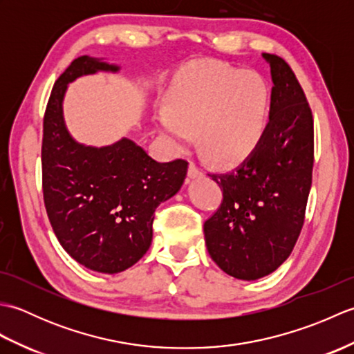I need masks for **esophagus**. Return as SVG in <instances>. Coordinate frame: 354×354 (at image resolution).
Wrapping results in <instances>:
<instances>
[{"label": "esophagus", "instance_id": "34e87169", "mask_svg": "<svg viewBox=\"0 0 354 354\" xmlns=\"http://www.w3.org/2000/svg\"><path fill=\"white\" fill-rule=\"evenodd\" d=\"M199 176H202V171L193 162H190V165H189V178L194 179V178H199Z\"/></svg>", "mask_w": 354, "mask_h": 354}]
</instances>
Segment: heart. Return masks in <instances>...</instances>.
Listing matches in <instances>:
<instances>
[{
  "mask_svg": "<svg viewBox=\"0 0 354 354\" xmlns=\"http://www.w3.org/2000/svg\"><path fill=\"white\" fill-rule=\"evenodd\" d=\"M155 109L158 131L173 150L193 141L216 164L248 160L268 131L272 93L266 79L217 61H193L169 82Z\"/></svg>",
  "mask_w": 354,
  "mask_h": 354,
  "instance_id": "obj_1",
  "label": "heart"
}]
</instances>
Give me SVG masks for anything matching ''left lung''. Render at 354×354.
I'll list each match as a JSON object with an SVG mask.
<instances>
[{"label":"left lung","mask_w":354,"mask_h":354,"mask_svg":"<svg viewBox=\"0 0 354 354\" xmlns=\"http://www.w3.org/2000/svg\"><path fill=\"white\" fill-rule=\"evenodd\" d=\"M261 57L274 84L266 135L237 169L209 175L223 189V201L204 223L216 265L245 281L274 272L290 255L304 223L313 169V120L303 88L281 57Z\"/></svg>","instance_id":"8db88e82"}]
</instances>
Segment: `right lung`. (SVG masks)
Masks as SVG:
<instances>
[{
    "instance_id": "obj_1",
    "label": "right lung",
    "mask_w": 354,
    "mask_h": 354,
    "mask_svg": "<svg viewBox=\"0 0 354 354\" xmlns=\"http://www.w3.org/2000/svg\"><path fill=\"white\" fill-rule=\"evenodd\" d=\"M122 66L80 56L57 79L44 117L42 189L53 231L71 257L95 272L133 266L152 243L156 207L181 190L189 162H158L122 137L86 146L70 133L64 117L68 85Z\"/></svg>"
}]
</instances>
